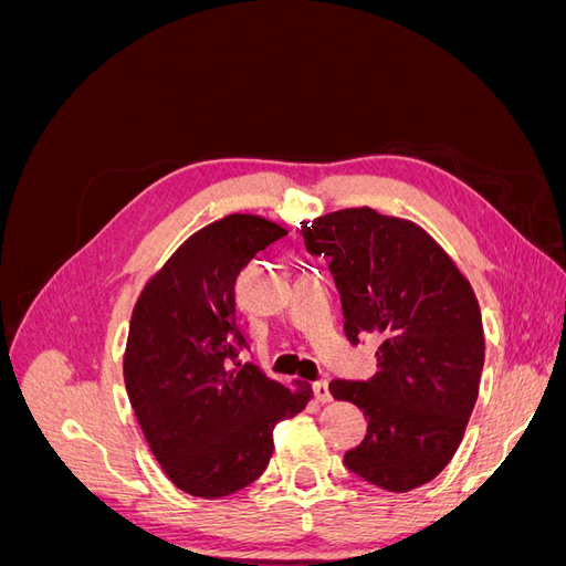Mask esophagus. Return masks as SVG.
Listing matches in <instances>:
<instances>
[{
  "label": "esophagus",
  "mask_w": 566,
  "mask_h": 566,
  "mask_svg": "<svg viewBox=\"0 0 566 566\" xmlns=\"http://www.w3.org/2000/svg\"><path fill=\"white\" fill-rule=\"evenodd\" d=\"M314 394H316V399H318L321 403H328V401L333 399L331 387H328V380H318V382H314Z\"/></svg>",
  "instance_id": "esophagus-1"
}]
</instances>
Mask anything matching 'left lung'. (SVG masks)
<instances>
[{"mask_svg":"<svg viewBox=\"0 0 566 566\" xmlns=\"http://www.w3.org/2000/svg\"><path fill=\"white\" fill-rule=\"evenodd\" d=\"M304 248L328 260L345 335H378V373L333 380L331 394L368 418L345 453L349 472L385 491L422 486L449 465L479 394L484 328L470 283L413 221L370 208L302 227Z\"/></svg>","mask_w":566,"mask_h":566,"instance_id":"1","label":"left lung"}]
</instances>
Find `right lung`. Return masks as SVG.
Wrapping results in <instances>:
<instances>
[{"label": "right lung", "mask_w": 566, "mask_h": 566, "mask_svg": "<svg viewBox=\"0 0 566 566\" xmlns=\"http://www.w3.org/2000/svg\"><path fill=\"white\" fill-rule=\"evenodd\" d=\"M285 235L273 221L229 214L193 233L134 306L125 385L165 474L198 499L250 486L273 453V427L302 413L310 385L290 391L254 364L235 323V276Z\"/></svg>", "instance_id": "add662e5"}]
</instances>
